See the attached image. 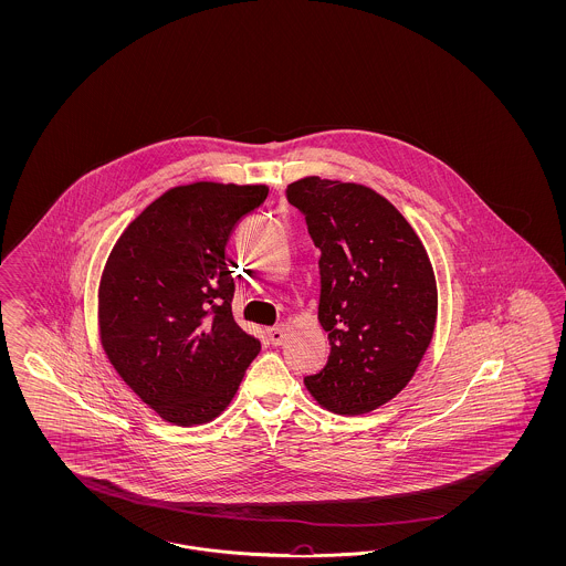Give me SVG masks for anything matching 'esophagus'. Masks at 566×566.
<instances>
[{"label":"esophagus","mask_w":566,"mask_h":566,"mask_svg":"<svg viewBox=\"0 0 566 566\" xmlns=\"http://www.w3.org/2000/svg\"><path fill=\"white\" fill-rule=\"evenodd\" d=\"M268 338H270V343L274 344V346H280V344L284 343V327H268Z\"/></svg>","instance_id":"obj_1"}]
</instances>
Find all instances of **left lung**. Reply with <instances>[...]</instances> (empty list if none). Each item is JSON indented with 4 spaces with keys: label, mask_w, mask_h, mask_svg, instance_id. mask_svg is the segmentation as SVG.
Returning <instances> with one entry per match:
<instances>
[{
    "label": "left lung",
    "mask_w": 566,
    "mask_h": 566,
    "mask_svg": "<svg viewBox=\"0 0 566 566\" xmlns=\"http://www.w3.org/2000/svg\"><path fill=\"white\" fill-rule=\"evenodd\" d=\"M286 199L322 253L329 359L305 386L327 411H374L409 384L431 343L438 292L428 253L398 209L363 185L311 176L289 185Z\"/></svg>",
    "instance_id": "obj_1"
}]
</instances>
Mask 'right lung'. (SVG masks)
<instances>
[{
  "label": "right lung",
  "mask_w": 566,
  "mask_h": 566,
  "mask_svg": "<svg viewBox=\"0 0 566 566\" xmlns=\"http://www.w3.org/2000/svg\"><path fill=\"white\" fill-rule=\"evenodd\" d=\"M265 197L263 185L176 187L124 230L107 259L103 350L135 395L174 426L218 417L261 350L232 317L226 242Z\"/></svg>",
  "instance_id": "1"
}]
</instances>
